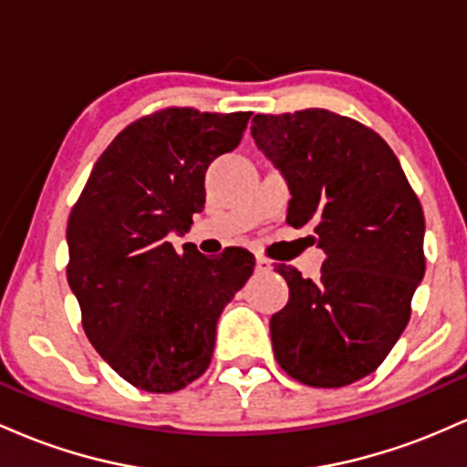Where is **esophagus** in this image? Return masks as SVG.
Returning <instances> with one entry per match:
<instances>
[{
    "label": "esophagus",
    "mask_w": 467,
    "mask_h": 467,
    "mask_svg": "<svg viewBox=\"0 0 467 467\" xmlns=\"http://www.w3.org/2000/svg\"><path fill=\"white\" fill-rule=\"evenodd\" d=\"M272 261H267L265 256H256V272H270Z\"/></svg>",
    "instance_id": "obj_1"
}]
</instances>
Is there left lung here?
Returning a JSON list of instances; mask_svg holds the SVG:
<instances>
[{"mask_svg":"<svg viewBox=\"0 0 467 467\" xmlns=\"http://www.w3.org/2000/svg\"><path fill=\"white\" fill-rule=\"evenodd\" d=\"M256 147L287 178V223H312L318 281L276 265L289 301L270 320L289 378L340 389L373 373L410 320L426 272L423 211L398 155L373 130L329 109L252 118Z\"/></svg>","mask_w":467,"mask_h":467,"instance_id":"obj_1","label":"left lung"}]
</instances>
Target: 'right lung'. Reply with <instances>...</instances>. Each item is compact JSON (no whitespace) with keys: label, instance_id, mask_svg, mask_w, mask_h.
Here are the masks:
<instances>
[{"label":"right lung","instance_id":"add662e5","mask_svg":"<svg viewBox=\"0 0 467 467\" xmlns=\"http://www.w3.org/2000/svg\"><path fill=\"white\" fill-rule=\"evenodd\" d=\"M250 116L164 107L138 118L96 160L69 213L67 283L85 336L147 393L203 375L219 316L254 270L244 248L203 256L166 241L202 211L208 164L237 147Z\"/></svg>","mask_w":467,"mask_h":467}]
</instances>
